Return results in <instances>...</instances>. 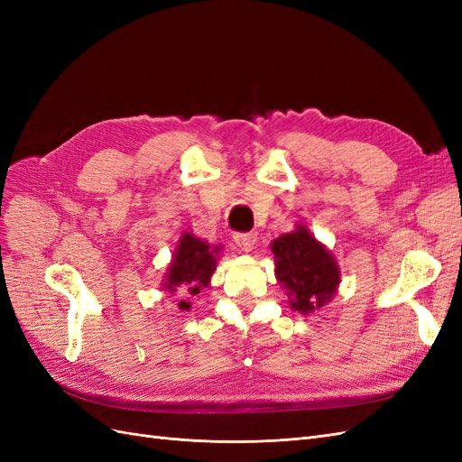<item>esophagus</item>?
Segmentation results:
<instances>
[{
	"mask_svg": "<svg viewBox=\"0 0 462 462\" xmlns=\"http://www.w3.org/2000/svg\"><path fill=\"white\" fill-rule=\"evenodd\" d=\"M233 241L239 245L245 253H250L256 245V233H233Z\"/></svg>",
	"mask_w": 462,
	"mask_h": 462,
	"instance_id": "34e87169",
	"label": "esophagus"
}]
</instances>
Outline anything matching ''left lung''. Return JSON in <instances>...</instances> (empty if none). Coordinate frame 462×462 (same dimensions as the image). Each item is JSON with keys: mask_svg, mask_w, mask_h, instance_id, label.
Instances as JSON below:
<instances>
[{"mask_svg": "<svg viewBox=\"0 0 462 462\" xmlns=\"http://www.w3.org/2000/svg\"><path fill=\"white\" fill-rule=\"evenodd\" d=\"M275 277L287 289L289 306L310 314L329 302L339 285V265L329 250L304 226L272 243Z\"/></svg>", "mask_w": 462, "mask_h": 462, "instance_id": "obj_1", "label": "left lung"}]
</instances>
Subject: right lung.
Segmentation results:
<instances>
[{
  "mask_svg": "<svg viewBox=\"0 0 462 462\" xmlns=\"http://www.w3.org/2000/svg\"><path fill=\"white\" fill-rule=\"evenodd\" d=\"M217 253L219 246H209L192 233H183L165 273L163 287L171 292L180 289L183 295H199L202 287L209 285V277L216 272ZM177 306L180 310H189L190 302L180 300Z\"/></svg>",
  "mask_w": 462,
  "mask_h": 462,
  "instance_id": "right-lung-1",
  "label": "right lung"
}]
</instances>
